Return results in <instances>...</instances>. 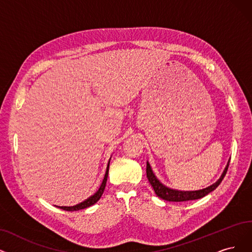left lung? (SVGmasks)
<instances>
[{"label":"left lung","mask_w":252,"mask_h":252,"mask_svg":"<svg viewBox=\"0 0 252 252\" xmlns=\"http://www.w3.org/2000/svg\"><path fill=\"white\" fill-rule=\"evenodd\" d=\"M227 168H228V163H227L225 169L223 170L222 175H221V177L219 178V180L216 183H214L213 185H211L205 189L196 190V191H179V190L167 188L166 186H164L163 184H161L159 182L158 179L153 174L152 168H151L149 162H147L146 172H147V178L149 180V182L151 185H152L157 196H159L160 198H162L164 200H167V202H186V200H193V199L202 198V197L206 196L207 194H209L210 192H212L213 190H215L218 187V185L221 183V181L223 180L224 176L226 175Z\"/></svg>","instance_id":"left-lung-1"}]
</instances>
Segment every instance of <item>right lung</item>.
<instances>
[{
	"label": "right lung",
	"mask_w": 252,
	"mask_h": 252,
	"mask_svg": "<svg viewBox=\"0 0 252 252\" xmlns=\"http://www.w3.org/2000/svg\"><path fill=\"white\" fill-rule=\"evenodd\" d=\"M108 167H109V162H108V164H107L106 173H105L104 179H103V181H102V184H101V186L99 187L98 191H97V192H96L94 195L90 196L88 199L85 200V202L80 203V204H78V205H75V206H73V207H59V208L62 209V210H65V211H78V210L86 209V208H88V207H91L92 205L96 204V203L98 202V200L100 199V197H101V195H102V193H103V191H104V188H105V185H106V181H107V176H108Z\"/></svg>",
	"instance_id": "obj_1"
}]
</instances>
